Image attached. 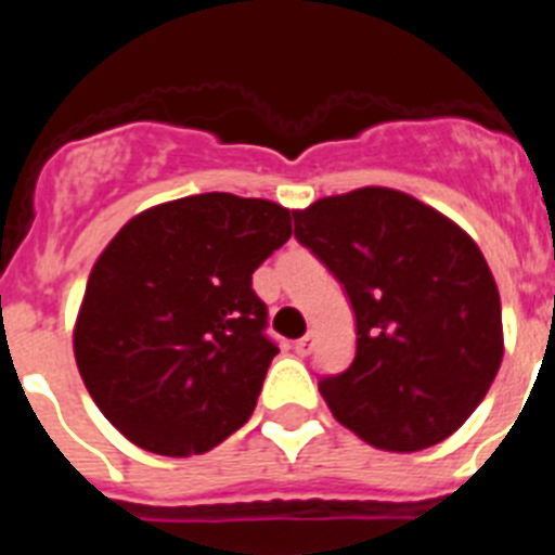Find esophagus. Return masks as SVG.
<instances>
[{
  "label": "esophagus",
  "instance_id": "esophagus-1",
  "mask_svg": "<svg viewBox=\"0 0 555 555\" xmlns=\"http://www.w3.org/2000/svg\"><path fill=\"white\" fill-rule=\"evenodd\" d=\"M313 341H317V338H313V333H306L302 338H297V341H294V350H297V356H308V352L313 350Z\"/></svg>",
  "mask_w": 555,
  "mask_h": 555
}]
</instances>
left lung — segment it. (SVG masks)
Segmentation results:
<instances>
[{
    "label": "left lung",
    "instance_id": "obj_1",
    "mask_svg": "<svg viewBox=\"0 0 555 555\" xmlns=\"http://www.w3.org/2000/svg\"><path fill=\"white\" fill-rule=\"evenodd\" d=\"M292 214L294 235L336 274L356 313L350 370L320 384L327 409L377 450L444 442L503 361L498 283L473 235L384 185Z\"/></svg>",
    "mask_w": 555,
    "mask_h": 555
}]
</instances>
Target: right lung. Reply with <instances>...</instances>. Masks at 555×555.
<instances>
[{
    "instance_id": "add662e5",
    "label": "right lung",
    "mask_w": 555,
    "mask_h": 555,
    "mask_svg": "<svg viewBox=\"0 0 555 555\" xmlns=\"http://www.w3.org/2000/svg\"><path fill=\"white\" fill-rule=\"evenodd\" d=\"M292 214L224 191L141 210L102 249L75 322V358L107 423L141 450L185 459L255 411L278 347L253 272Z\"/></svg>"
}]
</instances>
